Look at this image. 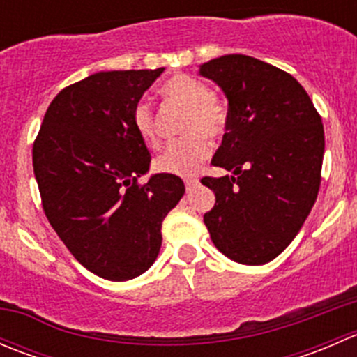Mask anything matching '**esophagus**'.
Wrapping results in <instances>:
<instances>
[{"instance_id":"1","label":"esophagus","mask_w":357,"mask_h":357,"mask_svg":"<svg viewBox=\"0 0 357 357\" xmlns=\"http://www.w3.org/2000/svg\"><path fill=\"white\" fill-rule=\"evenodd\" d=\"M197 185H199V179H186V181H185L186 192H188V193H192L193 190L197 188Z\"/></svg>"}]
</instances>
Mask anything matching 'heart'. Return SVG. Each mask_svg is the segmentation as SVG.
Instances as JSON below:
<instances>
[{"label": "heart", "mask_w": 357, "mask_h": 357, "mask_svg": "<svg viewBox=\"0 0 357 357\" xmlns=\"http://www.w3.org/2000/svg\"><path fill=\"white\" fill-rule=\"evenodd\" d=\"M160 93L169 103L185 109L181 135L185 138L171 143L155 158V169L162 174L193 176L208 157L211 139H219L228 129L229 112L225 100L211 93L200 79L178 74L160 86ZM132 128L146 146L158 145L157 121L152 107L146 102L136 103L131 115Z\"/></svg>", "instance_id": "b5f03b06"}]
</instances>
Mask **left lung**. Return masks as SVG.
<instances>
[{
	"label": "left lung",
	"instance_id": "left-lung-1",
	"mask_svg": "<svg viewBox=\"0 0 357 357\" xmlns=\"http://www.w3.org/2000/svg\"><path fill=\"white\" fill-rule=\"evenodd\" d=\"M199 74L228 98V132L212 164L233 171L202 179L215 195L204 222L226 257L266 264L290 245L318 197L321 117L297 79L254 56H219Z\"/></svg>",
	"mask_w": 357,
	"mask_h": 357
}]
</instances>
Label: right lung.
<instances>
[{
	"label": "right lung",
	"mask_w": 357,
	"mask_h": 357,
	"mask_svg": "<svg viewBox=\"0 0 357 357\" xmlns=\"http://www.w3.org/2000/svg\"><path fill=\"white\" fill-rule=\"evenodd\" d=\"M164 72L109 70L67 86L50 103L32 165L50 225L100 278L126 282L155 262L162 221L185 195L181 178L152 174L132 128L143 93Z\"/></svg>",
	"instance_id": "right-lung-1"
}]
</instances>
